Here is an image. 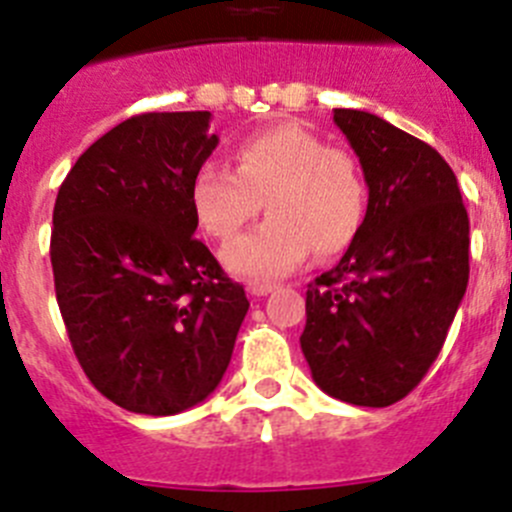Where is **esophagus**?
<instances>
[{
  "label": "esophagus",
  "instance_id": "obj_1",
  "mask_svg": "<svg viewBox=\"0 0 512 512\" xmlns=\"http://www.w3.org/2000/svg\"><path fill=\"white\" fill-rule=\"evenodd\" d=\"M272 290H275V285L272 283H250L247 285V293H250L252 298H265V295H270Z\"/></svg>",
  "mask_w": 512,
  "mask_h": 512
}]
</instances>
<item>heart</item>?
I'll return each mask as SVG.
<instances>
[{
    "label": "heart",
    "instance_id": "heart-1",
    "mask_svg": "<svg viewBox=\"0 0 512 512\" xmlns=\"http://www.w3.org/2000/svg\"><path fill=\"white\" fill-rule=\"evenodd\" d=\"M270 217L224 250V265L247 280L283 278L315 247L346 250L364 222L366 184L346 148L326 146L298 123L242 138L234 166L207 161L191 181L199 224L229 242L257 212Z\"/></svg>",
    "mask_w": 512,
    "mask_h": 512
}]
</instances>
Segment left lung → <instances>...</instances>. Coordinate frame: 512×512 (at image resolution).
I'll return each instance as SVG.
<instances>
[{"label":"left lung","instance_id":"left-lung-1","mask_svg":"<svg viewBox=\"0 0 512 512\" xmlns=\"http://www.w3.org/2000/svg\"><path fill=\"white\" fill-rule=\"evenodd\" d=\"M369 207L333 270L305 293L300 348L315 384L356 407L404 399L444 346L470 278V219L450 164L366 111L336 108Z\"/></svg>","mask_w":512,"mask_h":512}]
</instances>
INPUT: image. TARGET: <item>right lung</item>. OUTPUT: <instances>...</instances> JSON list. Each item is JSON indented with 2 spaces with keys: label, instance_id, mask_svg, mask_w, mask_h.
I'll list each match as a JSON object with an SVG mask.
<instances>
[{
  "label": "right lung",
  "instance_id": "obj_1",
  "mask_svg": "<svg viewBox=\"0 0 512 512\" xmlns=\"http://www.w3.org/2000/svg\"><path fill=\"white\" fill-rule=\"evenodd\" d=\"M209 111L141 113L62 181L50 260L70 343L118 407L169 417L207 399L250 300L194 237L191 181L219 138Z\"/></svg>",
  "mask_w": 512,
  "mask_h": 512
}]
</instances>
